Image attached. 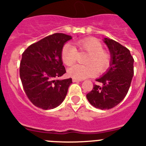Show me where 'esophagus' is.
Wrapping results in <instances>:
<instances>
[{
	"label": "esophagus",
	"mask_w": 146,
	"mask_h": 146,
	"mask_svg": "<svg viewBox=\"0 0 146 146\" xmlns=\"http://www.w3.org/2000/svg\"><path fill=\"white\" fill-rule=\"evenodd\" d=\"M72 81L74 82V83H76V82H80V81H81V80L76 79V78H73V79H72Z\"/></svg>",
	"instance_id": "1"
}]
</instances>
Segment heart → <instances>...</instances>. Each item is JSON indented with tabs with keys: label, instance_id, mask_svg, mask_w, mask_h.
<instances>
[{
	"label": "heart",
	"instance_id": "heart-1",
	"mask_svg": "<svg viewBox=\"0 0 146 146\" xmlns=\"http://www.w3.org/2000/svg\"><path fill=\"white\" fill-rule=\"evenodd\" d=\"M80 51L88 53L85 63L87 65H75L68 69V74L76 79H85L98 73H103L110 66L111 57L103 50L102 43L95 38H86L76 42ZM61 59L66 66L74 64L78 59V51L74 46L66 43L61 50Z\"/></svg>",
	"mask_w": 146,
	"mask_h": 146
}]
</instances>
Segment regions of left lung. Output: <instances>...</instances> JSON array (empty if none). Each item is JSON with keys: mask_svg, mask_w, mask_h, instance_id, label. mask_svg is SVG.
I'll return each mask as SVG.
<instances>
[{"mask_svg": "<svg viewBox=\"0 0 146 146\" xmlns=\"http://www.w3.org/2000/svg\"><path fill=\"white\" fill-rule=\"evenodd\" d=\"M111 56L110 68L103 77L96 80L87 100L97 109H110L126 96L134 75V58L130 51L114 40L104 38Z\"/></svg>", "mask_w": 146, "mask_h": 146, "instance_id": "8db88e82", "label": "left lung"}]
</instances>
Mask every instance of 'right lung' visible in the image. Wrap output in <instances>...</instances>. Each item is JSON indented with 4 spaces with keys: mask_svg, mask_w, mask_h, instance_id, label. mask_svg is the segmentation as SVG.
I'll use <instances>...</instances> for the list:
<instances>
[{
    "mask_svg": "<svg viewBox=\"0 0 146 146\" xmlns=\"http://www.w3.org/2000/svg\"><path fill=\"white\" fill-rule=\"evenodd\" d=\"M72 38L54 33L30 45L22 54L20 78L25 93L35 106L52 109L64 100L72 80L57 78L66 73L61 50Z\"/></svg>",
    "mask_w": 146,
    "mask_h": 146,
    "instance_id": "add662e5",
    "label": "right lung"
}]
</instances>
